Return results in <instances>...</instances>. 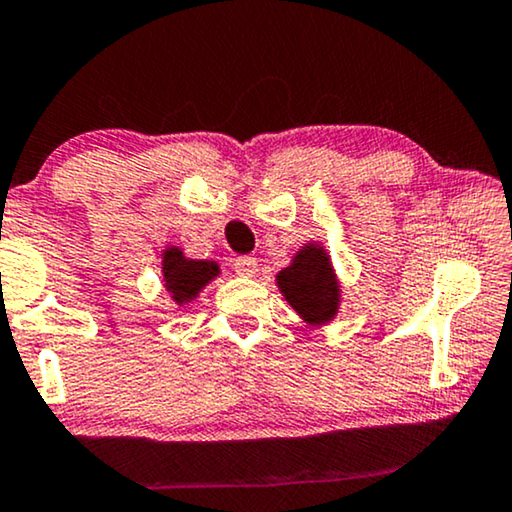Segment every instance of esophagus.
Here are the masks:
<instances>
[{"label":"esophagus","instance_id":"34e87169","mask_svg":"<svg viewBox=\"0 0 512 512\" xmlns=\"http://www.w3.org/2000/svg\"><path fill=\"white\" fill-rule=\"evenodd\" d=\"M234 271L239 273V276H253L257 271V259L250 257V255H241L234 259Z\"/></svg>","mask_w":512,"mask_h":512}]
</instances>
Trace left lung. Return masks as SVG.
I'll return each mask as SVG.
<instances>
[{
	"label": "left lung",
	"instance_id": "left-lung-1",
	"mask_svg": "<svg viewBox=\"0 0 512 512\" xmlns=\"http://www.w3.org/2000/svg\"><path fill=\"white\" fill-rule=\"evenodd\" d=\"M276 283L294 311L308 325H327L338 311V290L329 255L318 243H308L276 276Z\"/></svg>",
	"mask_w": 512,
	"mask_h": 512
}]
</instances>
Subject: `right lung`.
I'll use <instances>...</instances> for the list:
<instances>
[{"label": "right lung", "mask_w": 512, "mask_h": 512, "mask_svg": "<svg viewBox=\"0 0 512 512\" xmlns=\"http://www.w3.org/2000/svg\"><path fill=\"white\" fill-rule=\"evenodd\" d=\"M162 273L171 299L176 304H187L218 276L220 269L218 264L206 262V259H187L181 248L171 246L164 250Z\"/></svg>", "instance_id": "1"}]
</instances>
